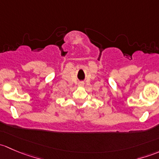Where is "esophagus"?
I'll use <instances>...</instances> for the list:
<instances>
[{
	"label": "esophagus",
	"instance_id": "1",
	"mask_svg": "<svg viewBox=\"0 0 159 159\" xmlns=\"http://www.w3.org/2000/svg\"><path fill=\"white\" fill-rule=\"evenodd\" d=\"M84 82H80L79 84H78V85L80 86V87H83V86H84Z\"/></svg>",
	"mask_w": 159,
	"mask_h": 159
}]
</instances>
